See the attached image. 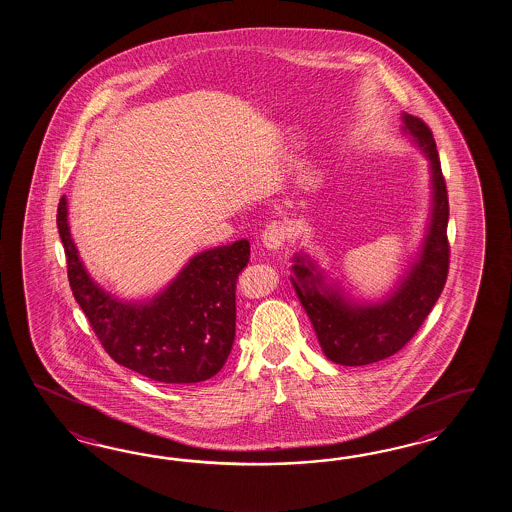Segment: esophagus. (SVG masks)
Instances as JSON below:
<instances>
[{"mask_svg": "<svg viewBox=\"0 0 512 512\" xmlns=\"http://www.w3.org/2000/svg\"><path fill=\"white\" fill-rule=\"evenodd\" d=\"M288 238H290V227L283 222H272L266 225L261 235L262 244L268 250H279Z\"/></svg>", "mask_w": 512, "mask_h": 512, "instance_id": "esophagus-1", "label": "esophagus"}]
</instances>
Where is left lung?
<instances>
[{
    "mask_svg": "<svg viewBox=\"0 0 512 512\" xmlns=\"http://www.w3.org/2000/svg\"><path fill=\"white\" fill-rule=\"evenodd\" d=\"M405 129L424 150L433 172V212L420 259L392 296L375 305H349L335 290H325L314 264L296 257L292 283L329 361L364 366L398 353L424 324L444 290L449 270L448 188L442 174L437 142L427 125L403 114Z\"/></svg>",
    "mask_w": 512,
    "mask_h": 512,
    "instance_id": "left-lung-1",
    "label": "left lung"
}]
</instances>
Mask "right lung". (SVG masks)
<instances>
[{
	"label": "right lung",
	"mask_w": 512,
	"mask_h": 512,
	"mask_svg": "<svg viewBox=\"0 0 512 512\" xmlns=\"http://www.w3.org/2000/svg\"><path fill=\"white\" fill-rule=\"evenodd\" d=\"M66 212L63 196L57 227L70 288L114 361L170 385L200 383L218 374L235 342V288L250 262V242L203 251L157 298L125 303L90 279L70 237Z\"/></svg>",
	"instance_id": "obj_1"
}]
</instances>
